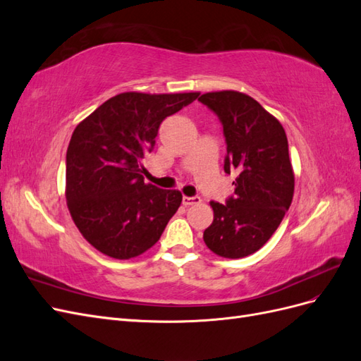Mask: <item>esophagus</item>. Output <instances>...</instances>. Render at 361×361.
I'll return each instance as SVG.
<instances>
[{
    "mask_svg": "<svg viewBox=\"0 0 361 361\" xmlns=\"http://www.w3.org/2000/svg\"><path fill=\"white\" fill-rule=\"evenodd\" d=\"M202 202L200 197H187V195H183L182 197V204L183 206H192V204H199Z\"/></svg>",
    "mask_w": 361,
    "mask_h": 361,
    "instance_id": "1",
    "label": "esophagus"
}]
</instances>
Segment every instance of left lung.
<instances>
[{"mask_svg":"<svg viewBox=\"0 0 361 361\" xmlns=\"http://www.w3.org/2000/svg\"><path fill=\"white\" fill-rule=\"evenodd\" d=\"M199 101L218 116L227 143L224 171L239 174L233 197L211 202L214 221L203 241L215 255L239 259L264 247L292 203L295 176L288 138L279 120L253 97L211 92Z\"/></svg>","mask_w":361,"mask_h":361,"instance_id":"8db88e82","label":"left lung"}]
</instances>
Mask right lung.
Returning <instances> with one entry per match:
<instances>
[{
  "label": "right lung",
  "instance_id": "1",
  "mask_svg": "<svg viewBox=\"0 0 361 361\" xmlns=\"http://www.w3.org/2000/svg\"><path fill=\"white\" fill-rule=\"evenodd\" d=\"M199 94L120 93L76 125L66 154L68 207L81 235L105 256L143 255L176 214L180 191L145 183L141 161L162 120Z\"/></svg>",
  "mask_w": 361,
  "mask_h": 361
}]
</instances>
